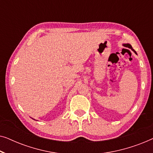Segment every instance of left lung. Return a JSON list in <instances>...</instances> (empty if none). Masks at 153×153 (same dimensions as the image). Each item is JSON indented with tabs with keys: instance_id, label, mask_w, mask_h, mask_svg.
Here are the masks:
<instances>
[{
	"instance_id": "obj_1",
	"label": "left lung",
	"mask_w": 153,
	"mask_h": 153,
	"mask_svg": "<svg viewBox=\"0 0 153 153\" xmlns=\"http://www.w3.org/2000/svg\"><path fill=\"white\" fill-rule=\"evenodd\" d=\"M123 46H124V47H128V48H129V49H131V50H132V51L134 52V53H136V54H137V52H136L133 49V48H132V47H131V45H129V44H128V43H127V44H123Z\"/></svg>"
}]
</instances>
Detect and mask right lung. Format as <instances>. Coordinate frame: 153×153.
Segmentation results:
<instances>
[{"label": "right lung", "mask_w": 153, "mask_h": 153, "mask_svg": "<svg viewBox=\"0 0 153 153\" xmlns=\"http://www.w3.org/2000/svg\"><path fill=\"white\" fill-rule=\"evenodd\" d=\"M30 118H31V117H30ZM33 120H35V119H33Z\"/></svg>", "instance_id": "add662e5"}]
</instances>
